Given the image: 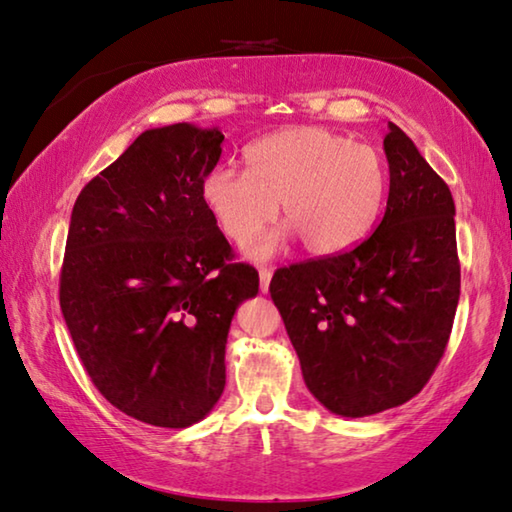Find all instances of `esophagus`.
I'll use <instances>...</instances> for the list:
<instances>
[{"mask_svg": "<svg viewBox=\"0 0 512 512\" xmlns=\"http://www.w3.org/2000/svg\"><path fill=\"white\" fill-rule=\"evenodd\" d=\"M258 279H261V293H267V290H270L272 270H267V267H261V270H258Z\"/></svg>", "mask_w": 512, "mask_h": 512, "instance_id": "esophagus-1", "label": "esophagus"}]
</instances>
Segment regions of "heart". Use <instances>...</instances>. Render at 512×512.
Masks as SVG:
<instances>
[{"label":"heart","mask_w":512,"mask_h":512,"mask_svg":"<svg viewBox=\"0 0 512 512\" xmlns=\"http://www.w3.org/2000/svg\"><path fill=\"white\" fill-rule=\"evenodd\" d=\"M245 160L247 171L212 169L201 196L238 247H249L263 233L281 203L286 226L258 242L256 256H272L295 235L309 254H341L364 240L380 215L387 169L368 144L302 125L254 141Z\"/></svg>","instance_id":"heart-1"}]
</instances>
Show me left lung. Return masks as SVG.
Instances as JSON below:
<instances>
[{
    "label": "left lung",
    "mask_w": 512,
    "mask_h": 512,
    "mask_svg": "<svg viewBox=\"0 0 512 512\" xmlns=\"http://www.w3.org/2000/svg\"><path fill=\"white\" fill-rule=\"evenodd\" d=\"M389 199L355 249L279 267L270 281L309 391L329 412L371 416L414 398L460 300L451 190L389 123Z\"/></svg>",
    "instance_id": "obj_1"
}]
</instances>
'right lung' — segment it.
<instances>
[{
	"mask_svg": "<svg viewBox=\"0 0 512 512\" xmlns=\"http://www.w3.org/2000/svg\"><path fill=\"white\" fill-rule=\"evenodd\" d=\"M224 135L146 130L77 196L59 304L84 371L116 410L160 428L201 421L226 384V336L258 272L201 196Z\"/></svg>",
	"mask_w": 512,
	"mask_h": 512,
	"instance_id": "right-lung-1",
	"label": "right lung"
}]
</instances>
